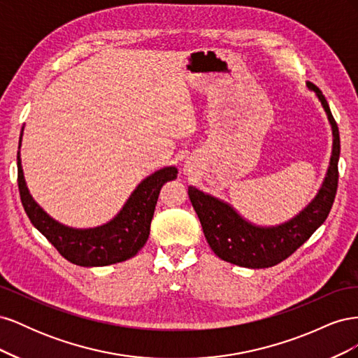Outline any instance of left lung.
I'll list each match as a JSON object with an SVG mask.
<instances>
[{
  "mask_svg": "<svg viewBox=\"0 0 358 358\" xmlns=\"http://www.w3.org/2000/svg\"><path fill=\"white\" fill-rule=\"evenodd\" d=\"M315 91L331 125L333 152L327 176L322 187L305 210L296 218L278 227H257L245 221L231 206L197 188H188V196L203 227V233L212 251L227 263L249 268H266L284 262L305 243L318 227L327 220L339 180L341 137L326 96L320 88L308 82Z\"/></svg>",
  "mask_w": 358,
  "mask_h": 358,
  "instance_id": "left-lung-1",
  "label": "left lung"
}]
</instances>
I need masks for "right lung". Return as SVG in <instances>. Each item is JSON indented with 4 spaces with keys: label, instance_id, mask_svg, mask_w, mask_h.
<instances>
[{
    "label": "right lung",
    "instance_id": "1",
    "mask_svg": "<svg viewBox=\"0 0 358 358\" xmlns=\"http://www.w3.org/2000/svg\"><path fill=\"white\" fill-rule=\"evenodd\" d=\"M22 136V134H20ZM20 148V140H19ZM178 170L166 167L146 178L128 199L122 210L109 224L90 230H74L53 221L32 200L25 185L17 152V187L24 209L32 225L57 248L70 263L92 267L125 262L142 249L149 237L159 191L164 183L175 180Z\"/></svg>",
    "mask_w": 358,
    "mask_h": 358
}]
</instances>
